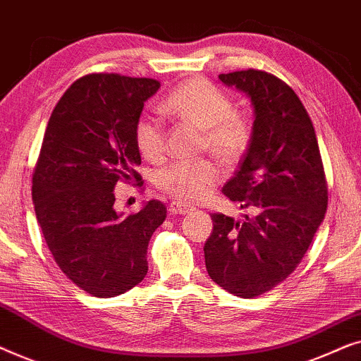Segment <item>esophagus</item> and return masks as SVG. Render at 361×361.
Here are the masks:
<instances>
[{
	"label": "esophagus",
	"instance_id": "34e87169",
	"mask_svg": "<svg viewBox=\"0 0 361 361\" xmlns=\"http://www.w3.org/2000/svg\"><path fill=\"white\" fill-rule=\"evenodd\" d=\"M194 210V207L187 205V204H182V202H171L169 205V212L172 215H185L189 214V212Z\"/></svg>",
	"mask_w": 361,
	"mask_h": 361
}]
</instances>
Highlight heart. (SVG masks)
I'll list each match as a JSON object with an SVG mask.
<instances>
[{
	"mask_svg": "<svg viewBox=\"0 0 361 361\" xmlns=\"http://www.w3.org/2000/svg\"><path fill=\"white\" fill-rule=\"evenodd\" d=\"M159 110L202 130V146L220 162L236 164L253 141V128L245 116L233 111L231 100L214 83L190 78L174 88ZM135 142L147 161L164 154V125L152 116H141L135 125ZM219 179V169L210 159L179 161L157 174L156 184L177 200L195 202L204 197Z\"/></svg>",
	"mask_w": 361,
	"mask_h": 361,
	"instance_id": "b5f03b06",
	"label": "heart"
}]
</instances>
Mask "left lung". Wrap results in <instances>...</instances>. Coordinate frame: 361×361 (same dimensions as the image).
<instances>
[{"mask_svg": "<svg viewBox=\"0 0 361 361\" xmlns=\"http://www.w3.org/2000/svg\"><path fill=\"white\" fill-rule=\"evenodd\" d=\"M255 110L253 141L224 194L253 215L212 214L205 266L220 288L253 299L288 278L302 261L327 210V180L314 125L302 102L273 73H220Z\"/></svg>", "mask_w": 361, "mask_h": 361, "instance_id": "1", "label": "left lung"}]
</instances>
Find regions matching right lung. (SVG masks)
Returning a JSON list of instances; mask_svg holds the SVG:
<instances>
[{
	"instance_id": "obj_1",
	"label": "right lung",
	"mask_w": 361,
	"mask_h": 361,
	"mask_svg": "<svg viewBox=\"0 0 361 361\" xmlns=\"http://www.w3.org/2000/svg\"><path fill=\"white\" fill-rule=\"evenodd\" d=\"M154 78L90 73L67 88L49 118L32 174L44 240L62 273L95 298H115L147 273V245L166 220L149 200L137 214L115 210L116 182L141 180L135 125Z\"/></svg>"
}]
</instances>
